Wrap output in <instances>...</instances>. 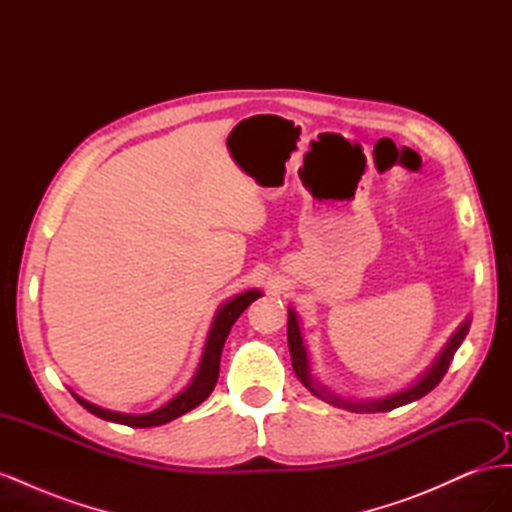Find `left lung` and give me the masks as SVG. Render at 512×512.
Here are the masks:
<instances>
[{"label": "left lung", "instance_id": "obj_1", "mask_svg": "<svg viewBox=\"0 0 512 512\" xmlns=\"http://www.w3.org/2000/svg\"><path fill=\"white\" fill-rule=\"evenodd\" d=\"M470 324H472V318L468 316L459 324L457 331L451 335V339L444 344V348L436 356V361H433L412 384H408L406 389H399L397 393H391L386 397L363 399V401L342 397L339 393L331 391L329 386H324L322 382H318L314 378L312 361H309V352H307V346L303 342V333H301V322H299L297 312H294V307H288V348H290V356H292L294 374H297V378L301 380L305 389L312 395H316L318 399L327 401V404H331L335 408H344L350 412H389L393 408L412 404V401L421 399L423 395L436 389L440 380L444 378L448 365H451L457 348L461 346L463 339H466V335L470 331Z\"/></svg>", "mask_w": 512, "mask_h": 512}]
</instances>
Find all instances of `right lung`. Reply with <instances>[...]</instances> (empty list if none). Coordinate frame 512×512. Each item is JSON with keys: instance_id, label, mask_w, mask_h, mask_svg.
<instances>
[{"instance_id": "obj_1", "label": "right lung", "mask_w": 512, "mask_h": 512, "mask_svg": "<svg viewBox=\"0 0 512 512\" xmlns=\"http://www.w3.org/2000/svg\"><path fill=\"white\" fill-rule=\"evenodd\" d=\"M258 297H262V292L258 288H250V290L235 294V297L220 305V309L213 316L207 342L203 348V356H200V363H198L194 378L181 393H177L173 399L166 401V404L160 406L158 410L147 412V414H126V412L100 408L96 404H91V401L83 399L81 395H76L74 391H72V395L85 410H89L91 414H96V416L104 418V421H111V423L128 425V427H158V425L175 421V418H179L185 412H190L196 406L203 404V401L211 395V391L215 389V382H218V376H220L222 348H224L226 337L232 329V324L237 322V318Z\"/></svg>"}]
</instances>
